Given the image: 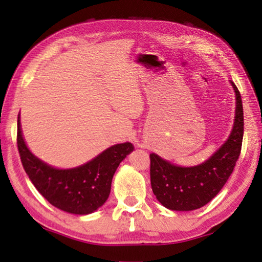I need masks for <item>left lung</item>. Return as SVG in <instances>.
<instances>
[{"label":"left lung","instance_id":"obj_1","mask_svg":"<svg viewBox=\"0 0 262 262\" xmlns=\"http://www.w3.org/2000/svg\"><path fill=\"white\" fill-rule=\"evenodd\" d=\"M236 110L232 130L211 156L199 165L180 166L150 154V181L157 200L170 210L190 211L210 202L231 176L244 135L243 103L232 81Z\"/></svg>","mask_w":262,"mask_h":262}]
</instances>
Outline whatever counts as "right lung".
Instances as JSON below:
<instances>
[{"label": "right lung", "mask_w": 262, "mask_h": 262, "mask_svg": "<svg viewBox=\"0 0 262 262\" xmlns=\"http://www.w3.org/2000/svg\"><path fill=\"white\" fill-rule=\"evenodd\" d=\"M17 144L24 170L38 192L57 209L75 215L92 214L104 205L119 164L134 150L129 142L118 143L79 166L54 167L29 149L21 132L20 114Z\"/></svg>", "instance_id": "1"}]
</instances>
